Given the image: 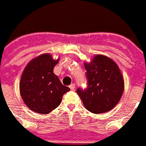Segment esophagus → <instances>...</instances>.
Instances as JSON below:
<instances>
[{"instance_id":"esophagus-1","label":"esophagus","mask_w":146,"mask_h":146,"mask_svg":"<svg viewBox=\"0 0 146 146\" xmlns=\"http://www.w3.org/2000/svg\"><path fill=\"white\" fill-rule=\"evenodd\" d=\"M69 87H70V88L71 89V90H75V89H76V84H70Z\"/></svg>"}]
</instances>
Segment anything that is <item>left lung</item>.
<instances>
[{"label":"left lung","instance_id":"left-lung-1","mask_svg":"<svg viewBox=\"0 0 146 146\" xmlns=\"http://www.w3.org/2000/svg\"><path fill=\"white\" fill-rule=\"evenodd\" d=\"M87 87L76 92L85 108L92 113L102 114L112 110L119 102L124 83L119 66L103 55H96L91 63H85Z\"/></svg>","mask_w":146,"mask_h":146}]
</instances>
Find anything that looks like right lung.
Returning <instances> with one entry per match:
<instances>
[{
	"label": "right lung",
	"mask_w": 146,
	"mask_h": 146,
	"mask_svg": "<svg viewBox=\"0 0 146 146\" xmlns=\"http://www.w3.org/2000/svg\"><path fill=\"white\" fill-rule=\"evenodd\" d=\"M58 62L48 53L42 54L27 64L19 84L20 94L30 110L45 115L58 106L62 96L70 91L53 73Z\"/></svg>",
	"instance_id": "obj_1"
}]
</instances>
